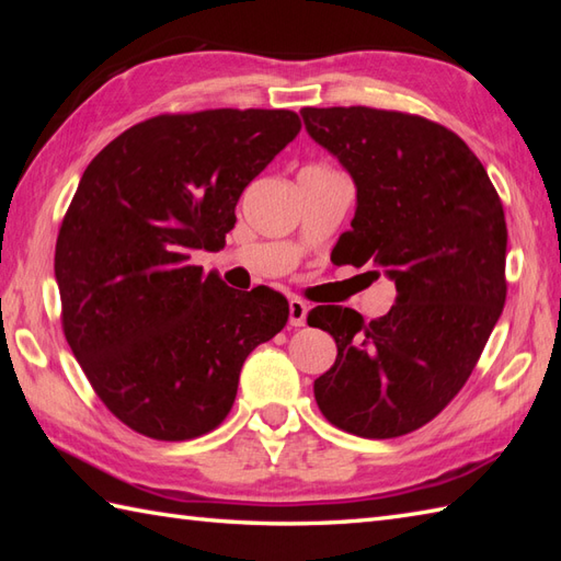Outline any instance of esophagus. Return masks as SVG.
Instances as JSON below:
<instances>
[{"label":"esophagus","mask_w":561,"mask_h":561,"mask_svg":"<svg viewBox=\"0 0 561 561\" xmlns=\"http://www.w3.org/2000/svg\"><path fill=\"white\" fill-rule=\"evenodd\" d=\"M306 316H308V306L301 299H291L289 301V325L291 328H304Z\"/></svg>","instance_id":"34e87169"}]
</instances>
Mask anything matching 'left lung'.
<instances>
[{
  "label": "left lung",
  "mask_w": 561,
  "mask_h": 561,
  "mask_svg": "<svg viewBox=\"0 0 561 561\" xmlns=\"http://www.w3.org/2000/svg\"><path fill=\"white\" fill-rule=\"evenodd\" d=\"M301 117L356 187L340 262L383 270L398 289L371 323L342 306L308 313L337 344L316 402L350 434H410L456 398L504 311L502 199L470 147L420 115L352 105Z\"/></svg>",
  "instance_id": "1"
}]
</instances>
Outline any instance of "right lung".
Wrapping results in <instances>:
<instances>
[{
    "mask_svg": "<svg viewBox=\"0 0 561 561\" xmlns=\"http://www.w3.org/2000/svg\"><path fill=\"white\" fill-rule=\"evenodd\" d=\"M291 111L159 115L87 171L55 245L65 337L117 420L159 440L211 432L245 356L287 325L279 291L193 265L221 250L245 185L299 135Z\"/></svg>",
    "mask_w": 561,
    "mask_h": 561,
    "instance_id": "right-lung-1",
    "label": "right lung"
}]
</instances>
